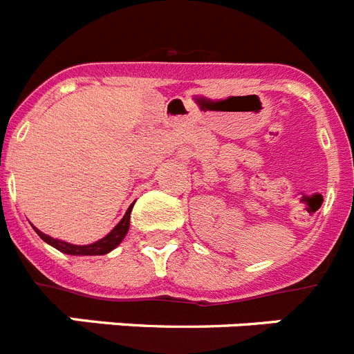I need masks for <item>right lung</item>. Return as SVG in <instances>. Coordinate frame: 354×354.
Segmentation results:
<instances>
[{
  "mask_svg": "<svg viewBox=\"0 0 354 354\" xmlns=\"http://www.w3.org/2000/svg\"><path fill=\"white\" fill-rule=\"evenodd\" d=\"M131 209H133V205L127 209V212L124 214V218L120 220V223H118L117 227H115L113 230L108 234V236L102 237V239L97 241V243H93V245H84V246L71 245V243H65V241L53 239V237L46 236V234H42L40 230H37V228H35V232L39 234V236L42 237L46 243H49V245L55 246V248L60 250V252L68 253V255H104V253H108V252H111L113 248H117V246L120 245V241L126 237L127 230H129Z\"/></svg>",
  "mask_w": 354,
  "mask_h": 354,
  "instance_id": "add662e5",
  "label": "right lung"
}]
</instances>
